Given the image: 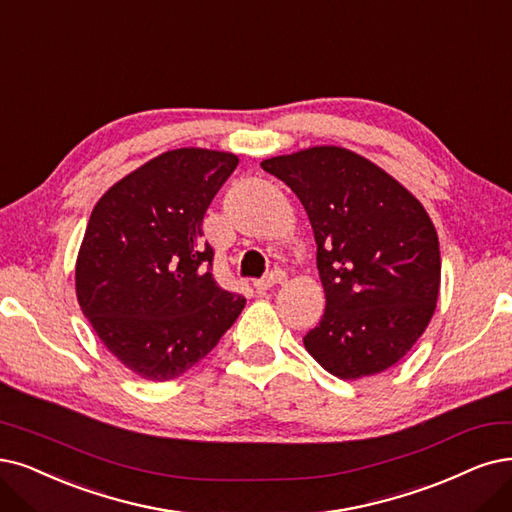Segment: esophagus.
<instances>
[{
	"instance_id": "34e87169",
	"label": "esophagus",
	"mask_w": 512,
	"mask_h": 512,
	"mask_svg": "<svg viewBox=\"0 0 512 512\" xmlns=\"http://www.w3.org/2000/svg\"><path fill=\"white\" fill-rule=\"evenodd\" d=\"M285 272H280V270H276V272H270L266 278H261V280H255L253 282V287L261 293V291H268V289H272V287H276V285H280V282H285Z\"/></svg>"
}]
</instances>
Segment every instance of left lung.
<instances>
[{
    "label": "left lung",
    "instance_id": "obj_1",
    "mask_svg": "<svg viewBox=\"0 0 512 512\" xmlns=\"http://www.w3.org/2000/svg\"><path fill=\"white\" fill-rule=\"evenodd\" d=\"M304 204L327 308L306 350L342 380L382 373L437 308V230L407 189L354 151L323 145L263 160Z\"/></svg>",
    "mask_w": 512,
    "mask_h": 512
}]
</instances>
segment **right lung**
<instances>
[{
	"instance_id": "obj_1",
	"label": "right lung",
	"mask_w": 512,
	"mask_h": 512,
	"mask_svg": "<svg viewBox=\"0 0 512 512\" xmlns=\"http://www.w3.org/2000/svg\"><path fill=\"white\" fill-rule=\"evenodd\" d=\"M236 166L225 151H166L92 208L75 266L80 308L145 380H175L200 363L246 304L217 285L215 251L202 240L206 208Z\"/></svg>"
}]
</instances>
